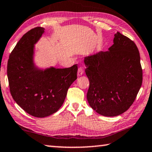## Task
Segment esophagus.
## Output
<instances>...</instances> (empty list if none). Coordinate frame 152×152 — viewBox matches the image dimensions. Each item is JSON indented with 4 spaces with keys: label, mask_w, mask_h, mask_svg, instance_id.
Returning <instances> with one entry per match:
<instances>
[{
    "label": "esophagus",
    "mask_w": 152,
    "mask_h": 152,
    "mask_svg": "<svg viewBox=\"0 0 152 152\" xmlns=\"http://www.w3.org/2000/svg\"><path fill=\"white\" fill-rule=\"evenodd\" d=\"M84 74V69H83V67H80L78 68V76H80L83 75Z\"/></svg>",
    "instance_id": "obj_1"
}]
</instances>
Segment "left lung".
Returning a JSON list of instances; mask_svg holds the SVG:
<instances>
[{
	"mask_svg": "<svg viewBox=\"0 0 152 152\" xmlns=\"http://www.w3.org/2000/svg\"><path fill=\"white\" fill-rule=\"evenodd\" d=\"M90 85L89 105L99 114L116 116L135 100L143 80L138 48L132 40L117 32L107 51L85 57Z\"/></svg>",
	"mask_w": 152,
	"mask_h": 152,
	"instance_id": "left-lung-1",
	"label": "left lung"
}]
</instances>
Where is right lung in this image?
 Masks as SVG:
<instances>
[{
	"mask_svg": "<svg viewBox=\"0 0 152 152\" xmlns=\"http://www.w3.org/2000/svg\"><path fill=\"white\" fill-rule=\"evenodd\" d=\"M45 32L37 27L26 33L11 53L7 77L12 97L31 115L44 118L63 105L67 90L77 79V64L67 68L40 69L34 63V45Z\"/></svg>",
	"mask_w": 152,
	"mask_h": 152,
	"instance_id": "obj_1",
	"label": "right lung"
}]
</instances>
